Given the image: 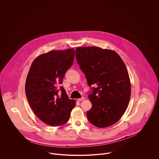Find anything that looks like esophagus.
<instances>
[{
	"label": "esophagus",
	"mask_w": 159,
	"mask_h": 159,
	"mask_svg": "<svg viewBox=\"0 0 159 159\" xmlns=\"http://www.w3.org/2000/svg\"><path fill=\"white\" fill-rule=\"evenodd\" d=\"M84 99V97H81V98H78V100H78V102H81V101H83Z\"/></svg>",
	"instance_id": "esophagus-1"
}]
</instances>
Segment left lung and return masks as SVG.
<instances>
[{
    "mask_svg": "<svg viewBox=\"0 0 159 159\" xmlns=\"http://www.w3.org/2000/svg\"><path fill=\"white\" fill-rule=\"evenodd\" d=\"M76 57L89 86L92 103L87 112L89 121L99 128L116 123L125 112L131 96V84L127 67L113 50L96 46L77 47Z\"/></svg>",
    "mask_w": 159,
    "mask_h": 159,
    "instance_id": "obj_1",
    "label": "left lung"
}]
</instances>
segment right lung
I'll return each instance as SVG.
<instances>
[{
    "mask_svg": "<svg viewBox=\"0 0 159 159\" xmlns=\"http://www.w3.org/2000/svg\"><path fill=\"white\" fill-rule=\"evenodd\" d=\"M74 57V48L51 51L37 57L29 69L25 84L26 97L34 113L48 125L65 124L76 105L64 88L61 87L60 95L57 89Z\"/></svg>",
    "mask_w": 159,
    "mask_h": 159,
    "instance_id": "add662e5",
    "label": "right lung"
}]
</instances>
